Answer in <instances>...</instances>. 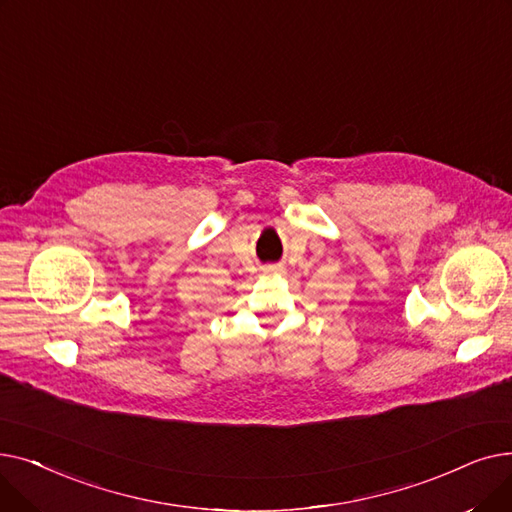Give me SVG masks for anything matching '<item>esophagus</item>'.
Segmentation results:
<instances>
[{
    "label": "esophagus",
    "instance_id": "1",
    "mask_svg": "<svg viewBox=\"0 0 512 512\" xmlns=\"http://www.w3.org/2000/svg\"><path fill=\"white\" fill-rule=\"evenodd\" d=\"M263 272H265L267 276H274V274H282L284 267H282V265H267V267H263Z\"/></svg>",
    "mask_w": 512,
    "mask_h": 512
}]
</instances>
